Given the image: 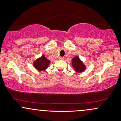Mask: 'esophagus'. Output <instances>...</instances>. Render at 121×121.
Wrapping results in <instances>:
<instances>
[{"label": "esophagus", "mask_w": 121, "mask_h": 121, "mask_svg": "<svg viewBox=\"0 0 121 121\" xmlns=\"http://www.w3.org/2000/svg\"><path fill=\"white\" fill-rule=\"evenodd\" d=\"M59 59L61 60H64V57H60Z\"/></svg>", "instance_id": "esophagus-1"}]
</instances>
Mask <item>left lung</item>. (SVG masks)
<instances>
[{
    "label": "left lung",
    "instance_id": "8db88e82",
    "mask_svg": "<svg viewBox=\"0 0 121 121\" xmlns=\"http://www.w3.org/2000/svg\"><path fill=\"white\" fill-rule=\"evenodd\" d=\"M72 66L76 72L81 73L86 69L85 65L84 64L83 62L78 56H75L74 57H73L72 60Z\"/></svg>",
    "mask_w": 121,
    "mask_h": 121
}]
</instances>
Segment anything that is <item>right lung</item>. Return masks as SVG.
I'll return each mask as SVG.
<instances>
[{
  "mask_svg": "<svg viewBox=\"0 0 121 121\" xmlns=\"http://www.w3.org/2000/svg\"><path fill=\"white\" fill-rule=\"evenodd\" d=\"M50 61L45 57L44 55L37 59L34 62V66L37 70L44 71L49 66Z\"/></svg>",
  "mask_w": 121,
  "mask_h": 121,
  "instance_id": "add662e5",
  "label": "right lung"
}]
</instances>
